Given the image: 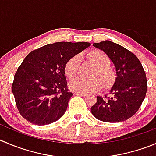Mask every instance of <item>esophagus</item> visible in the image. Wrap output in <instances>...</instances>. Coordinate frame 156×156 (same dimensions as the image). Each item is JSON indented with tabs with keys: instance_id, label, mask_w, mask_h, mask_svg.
Instances as JSON below:
<instances>
[{
	"instance_id": "1",
	"label": "esophagus",
	"mask_w": 156,
	"mask_h": 156,
	"mask_svg": "<svg viewBox=\"0 0 156 156\" xmlns=\"http://www.w3.org/2000/svg\"><path fill=\"white\" fill-rule=\"evenodd\" d=\"M75 94H78V95L81 96H86L87 94L86 93H83V92H79V91H75Z\"/></svg>"
}]
</instances>
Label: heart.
I'll return each mask as SVG.
<instances>
[{"mask_svg":"<svg viewBox=\"0 0 156 156\" xmlns=\"http://www.w3.org/2000/svg\"><path fill=\"white\" fill-rule=\"evenodd\" d=\"M88 60L96 66L92 76L93 78H87L77 77L69 82V88L73 91L87 93L92 92L99 90L101 88L102 83L98 78L102 79L105 87H109L113 85L116 78L115 70L110 66V58L105 52L99 50H94L89 52L87 55ZM81 57L75 55L71 57L65 65V75L68 78H72L76 76L78 72Z\"/></svg>","mask_w":156,"mask_h":156,"instance_id":"obj_1","label":"heart"}]
</instances>
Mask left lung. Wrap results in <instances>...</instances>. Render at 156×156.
Wrapping results in <instances>:
<instances>
[{
    "label": "left lung",
    "mask_w": 156,
    "mask_h": 156,
    "mask_svg": "<svg viewBox=\"0 0 156 156\" xmlns=\"http://www.w3.org/2000/svg\"><path fill=\"white\" fill-rule=\"evenodd\" d=\"M115 65V81L111 96H98L91 108L93 115L105 122H120L133 116L140 108L147 91V79L139 58L124 47L110 41L94 43Z\"/></svg>",
    "instance_id": "left-lung-1"
}]
</instances>
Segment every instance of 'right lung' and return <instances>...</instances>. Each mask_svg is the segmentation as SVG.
I'll return each instance as SVG.
<instances>
[{"label":"right lung","instance_id":"right-lung-1","mask_svg":"<svg viewBox=\"0 0 156 156\" xmlns=\"http://www.w3.org/2000/svg\"><path fill=\"white\" fill-rule=\"evenodd\" d=\"M90 45L88 42H56L25 57L11 86L16 105L24 119L44 126L62 117L72 96L67 85L65 65Z\"/></svg>","mask_w":156,"mask_h":156}]
</instances>
